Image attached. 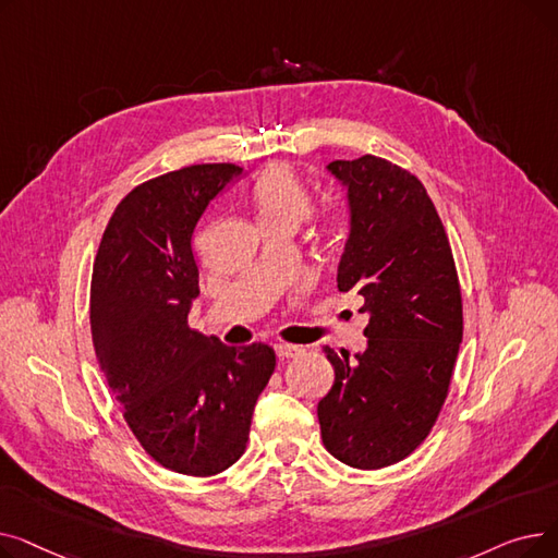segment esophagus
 <instances>
[{
  "instance_id": "obj_1",
  "label": "esophagus",
  "mask_w": 558,
  "mask_h": 558,
  "mask_svg": "<svg viewBox=\"0 0 558 558\" xmlns=\"http://www.w3.org/2000/svg\"><path fill=\"white\" fill-rule=\"evenodd\" d=\"M276 348V355L280 357V360H291V357H296V355H301V345H291V343H276L274 345Z\"/></svg>"
}]
</instances>
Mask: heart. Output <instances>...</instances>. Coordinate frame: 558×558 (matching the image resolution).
Returning <instances> with one entry per match:
<instances>
[{"label": "heart", "instance_id": "obj_1", "mask_svg": "<svg viewBox=\"0 0 558 558\" xmlns=\"http://www.w3.org/2000/svg\"><path fill=\"white\" fill-rule=\"evenodd\" d=\"M253 203L262 228L299 226L310 213V194L287 165H271L253 185Z\"/></svg>", "mask_w": 558, "mask_h": 558}]
</instances>
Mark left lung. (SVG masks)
<instances>
[{"label": "left lung", "mask_w": 558, "mask_h": 558, "mask_svg": "<svg viewBox=\"0 0 558 558\" xmlns=\"http://www.w3.org/2000/svg\"><path fill=\"white\" fill-rule=\"evenodd\" d=\"M350 230L337 269L368 314L355 360L326 345L335 385L316 414L326 450L350 468L377 471L412 454L448 398L463 305L452 248L427 190L375 156L335 160Z\"/></svg>", "instance_id": "8db88e82"}]
</instances>
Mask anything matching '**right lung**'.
Returning a JSON list of instances; mask_svg holds the SVG:
<instances>
[{
	"instance_id": "1",
	"label": "right lung",
	"mask_w": 558,
	"mask_h": 558,
	"mask_svg": "<svg viewBox=\"0 0 558 558\" xmlns=\"http://www.w3.org/2000/svg\"><path fill=\"white\" fill-rule=\"evenodd\" d=\"M240 173L230 162L192 165L137 185L114 208L93 269L90 328L106 383L140 446L192 477L244 454L276 368L267 343L230 348L187 326L198 296L194 232Z\"/></svg>"
}]
</instances>
